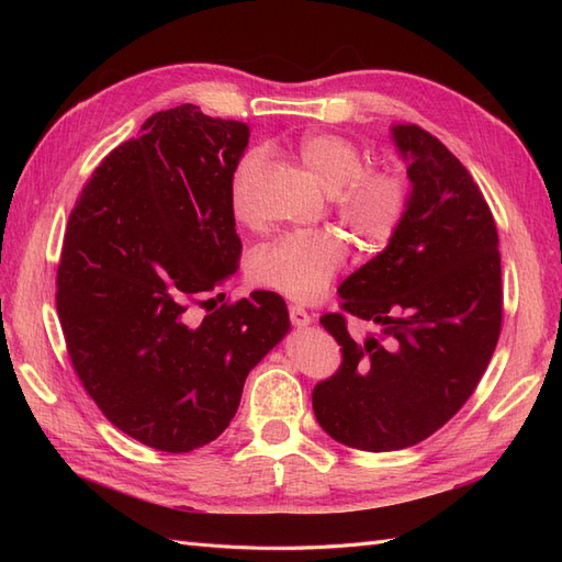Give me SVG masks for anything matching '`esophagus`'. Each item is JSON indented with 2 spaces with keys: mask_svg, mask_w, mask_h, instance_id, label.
<instances>
[{
  "mask_svg": "<svg viewBox=\"0 0 562 562\" xmlns=\"http://www.w3.org/2000/svg\"><path fill=\"white\" fill-rule=\"evenodd\" d=\"M288 314H291L293 326H297V328H304L312 323V314L304 307H297V304H291V307H288Z\"/></svg>",
  "mask_w": 562,
  "mask_h": 562,
  "instance_id": "1",
  "label": "esophagus"
}]
</instances>
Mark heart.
<instances>
[{
	"instance_id": "1",
	"label": "heart",
	"mask_w": 562,
	"mask_h": 562,
	"mask_svg": "<svg viewBox=\"0 0 562 562\" xmlns=\"http://www.w3.org/2000/svg\"><path fill=\"white\" fill-rule=\"evenodd\" d=\"M300 161L333 192L339 220L366 244H384L401 227L411 190L389 168H366L363 149L337 133H310L297 145ZM262 155L248 151L229 180L232 215L244 225L260 220L255 180ZM347 260V241L333 229L283 234L252 255L250 271L258 283L291 300L321 295Z\"/></svg>"
}]
</instances>
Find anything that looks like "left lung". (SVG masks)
Segmentation results:
<instances>
[{
    "instance_id": "1",
    "label": "left lung",
    "mask_w": 562,
    "mask_h": 562,
    "mask_svg": "<svg viewBox=\"0 0 562 562\" xmlns=\"http://www.w3.org/2000/svg\"><path fill=\"white\" fill-rule=\"evenodd\" d=\"M413 182L386 248L337 288L339 307L375 322L351 338L344 314L321 316L342 366L314 386V415L337 443L389 452L429 438L462 407L502 330L495 217L452 151L415 124L391 126Z\"/></svg>"
}]
</instances>
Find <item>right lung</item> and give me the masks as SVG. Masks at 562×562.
<instances>
[{
  "label": "right lung",
  "instance_id": "right-lung-1",
  "mask_svg": "<svg viewBox=\"0 0 562 562\" xmlns=\"http://www.w3.org/2000/svg\"><path fill=\"white\" fill-rule=\"evenodd\" d=\"M248 138L246 124L190 103L151 114L95 168L67 223L56 279L67 353L114 427L161 452L223 434L248 372L291 328L269 291L213 310L239 269L229 180Z\"/></svg>",
  "mask_w": 562,
  "mask_h": 562
}]
</instances>
